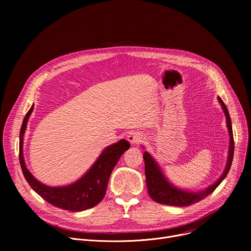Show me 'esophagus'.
I'll return each instance as SVG.
<instances>
[{"instance_id":"1","label":"esophagus","mask_w":251,"mask_h":251,"mask_svg":"<svg viewBox=\"0 0 251 251\" xmlns=\"http://www.w3.org/2000/svg\"><path fill=\"white\" fill-rule=\"evenodd\" d=\"M127 139L129 142L131 143H138L140 140H141V136L139 133L137 132H131L128 134L127 136Z\"/></svg>"}]
</instances>
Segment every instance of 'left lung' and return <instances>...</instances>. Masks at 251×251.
Returning a JSON list of instances; mask_svg holds the SVG:
<instances>
[{"mask_svg":"<svg viewBox=\"0 0 251 251\" xmlns=\"http://www.w3.org/2000/svg\"><path fill=\"white\" fill-rule=\"evenodd\" d=\"M219 100L222 104L223 110L225 112L226 119H227V126L229 129L230 133V150H229V156H228V163L225 169V172L221 176V178L213 184L212 186H209L203 191L200 192H187L184 190H180L172 186V184H170L167 179L164 177L162 172L160 171L159 167L154 163L153 159L151 156V154L148 151H144L143 153V160L144 165H146V178H147V186L150 196L151 200L155 202H159L162 204L167 205H174V206H187L191 205L193 203L199 202L200 201H202L208 196L210 193L214 192L215 189L220 185L221 182L225 179L228 172L230 171L232 161H233V154H234V138H233V130H232V123L231 118L228 112V109L226 104L224 103L221 98H219Z\"/></svg>","mask_w":251,"mask_h":251,"instance_id":"8db88e82","label":"left lung"}]
</instances>
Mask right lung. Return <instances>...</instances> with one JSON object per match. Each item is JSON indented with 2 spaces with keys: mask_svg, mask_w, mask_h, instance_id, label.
I'll use <instances>...</instances> for the list:
<instances>
[{
  "mask_svg": "<svg viewBox=\"0 0 251 251\" xmlns=\"http://www.w3.org/2000/svg\"><path fill=\"white\" fill-rule=\"evenodd\" d=\"M32 110L33 105L26 113L20 129L19 161L26 181L39 196H42L49 203L59 208L69 210V212H81V210L96 206L102 201L112 171L121 155L130 148V143L127 140L122 139L105 149L88 172L71 185L64 187H49L38 182L30 174L27 168L25 167L22 154L23 135L26 129V123L28 121Z\"/></svg>",
  "mask_w": 251,
  "mask_h": 251,
  "instance_id": "obj_1",
  "label": "right lung"
}]
</instances>
